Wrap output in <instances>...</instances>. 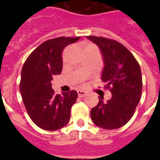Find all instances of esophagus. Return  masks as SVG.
Returning a JSON list of instances; mask_svg holds the SVG:
<instances>
[{"mask_svg":"<svg viewBox=\"0 0 160 160\" xmlns=\"http://www.w3.org/2000/svg\"><path fill=\"white\" fill-rule=\"evenodd\" d=\"M78 94L79 97L82 98V97H84V96L87 94V93H86L85 91H83V90H78Z\"/></svg>","mask_w":160,"mask_h":160,"instance_id":"esophagus-1","label":"esophagus"}]
</instances>
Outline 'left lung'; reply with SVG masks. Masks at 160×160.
<instances>
[{"label":"left lung","mask_w":160,"mask_h":160,"mask_svg":"<svg viewBox=\"0 0 160 160\" xmlns=\"http://www.w3.org/2000/svg\"><path fill=\"white\" fill-rule=\"evenodd\" d=\"M87 38L100 49L104 63L101 80L112 95L107 102L99 98L91 110V119L100 128L117 129L130 121L140 101L141 68L132 54L118 41L96 36Z\"/></svg>","instance_id":"obj_1"}]
</instances>
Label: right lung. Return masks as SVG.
Segmentation results:
<instances>
[{"label":"right lung","instance_id":"add662e5","mask_svg":"<svg viewBox=\"0 0 160 160\" xmlns=\"http://www.w3.org/2000/svg\"><path fill=\"white\" fill-rule=\"evenodd\" d=\"M80 37H59L43 42L30 54L22 68L20 93L30 119L46 131H56L70 121L75 104V90L55 94L51 88L53 76L62 70L63 50Z\"/></svg>","mask_w":160,"mask_h":160}]
</instances>
